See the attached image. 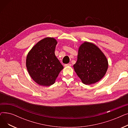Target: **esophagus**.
<instances>
[{
	"instance_id": "obj_1",
	"label": "esophagus",
	"mask_w": 128,
	"mask_h": 128,
	"mask_svg": "<svg viewBox=\"0 0 128 128\" xmlns=\"http://www.w3.org/2000/svg\"><path fill=\"white\" fill-rule=\"evenodd\" d=\"M72 65H71V64H70V63H68V64H65V65H64V66H65V67H66V66H70Z\"/></svg>"
}]
</instances>
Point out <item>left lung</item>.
<instances>
[{"label":"left lung","instance_id":"left-lung-1","mask_svg":"<svg viewBox=\"0 0 128 128\" xmlns=\"http://www.w3.org/2000/svg\"><path fill=\"white\" fill-rule=\"evenodd\" d=\"M108 66V60L102 51L93 44L84 42L79 47L77 60L73 67L82 82L90 85L104 76Z\"/></svg>","mask_w":128,"mask_h":128}]
</instances>
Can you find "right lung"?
Masks as SVG:
<instances>
[{"label":"right lung","mask_w":128,"mask_h":128,"mask_svg":"<svg viewBox=\"0 0 128 128\" xmlns=\"http://www.w3.org/2000/svg\"><path fill=\"white\" fill-rule=\"evenodd\" d=\"M56 39L46 37L37 42L28 52L26 65L30 75L39 85L54 84L63 66L56 57Z\"/></svg>","instance_id":"obj_1"}]
</instances>
